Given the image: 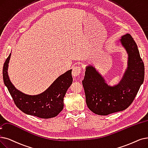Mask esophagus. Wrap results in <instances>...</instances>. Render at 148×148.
Instances as JSON below:
<instances>
[{"instance_id":"1","label":"esophagus","mask_w":148,"mask_h":148,"mask_svg":"<svg viewBox=\"0 0 148 148\" xmlns=\"http://www.w3.org/2000/svg\"><path fill=\"white\" fill-rule=\"evenodd\" d=\"M82 71V68L80 66H75L73 68L72 74L73 76H77L79 75Z\"/></svg>"}]
</instances>
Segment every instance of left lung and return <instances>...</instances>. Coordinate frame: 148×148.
I'll list each match as a JSON object with an SVG mask.
<instances>
[{
	"instance_id": "obj_1",
	"label": "left lung",
	"mask_w": 148,
	"mask_h": 148,
	"mask_svg": "<svg viewBox=\"0 0 148 148\" xmlns=\"http://www.w3.org/2000/svg\"><path fill=\"white\" fill-rule=\"evenodd\" d=\"M128 54V68L121 81L110 86L92 66L86 67L82 84L88 108L95 114L107 115L123 111L134 101L145 77L144 63L136 42L130 34L121 37Z\"/></svg>"
}]
</instances>
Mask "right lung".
I'll use <instances>...</instances> for the list:
<instances>
[{
	"mask_svg": "<svg viewBox=\"0 0 148 148\" xmlns=\"http://www.w3.org/2000/svg\"><path fill=\"white\" fill-rule=\"evenodd\" d=\"M11 53L6 58L3 67V79L16 106L24 113L42 119L56 117L63 109V98L72 84V70L59 77L44 92L37 95L25 94L12 84L7 69Z\"/></svg>",
	"mask_w": 148,
	"mask_h": 148,
	"instance_id": "right-lung-1",
	"label": "right lung"
}]
</instances>
